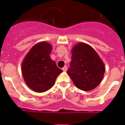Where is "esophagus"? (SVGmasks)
<instances>
[{"instance_id": "34e87169", "label": "esophagus", "mask_w": 125, "mask_h": 125, "mask_svg": "<svg viewBox=\"0 0 125 125\" xmlns=\"http://www.w3.org/2000/svg\"><path fill=\"white\" fill-rule=\"evenodd\" d=\"M62 70L63 72H66V71H67V70H68V67H67L66 65H65V66H64V67L62 68Z\"/></svg>"}]
</instances>
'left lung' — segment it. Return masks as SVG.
<instances>
[{"label": "left lung", "mask_w": 125, "mask_h": 125, "mask_svg": "<svg viewBox=\"0 0 125 125\" xmlns=\"http://www.w3.org/2000/svg\"><path fill=\"white\" fill-rule=\"evenodd\" d=\"M70 65L67 73L79 89L90 91L102 82L105 72L104 64L89 45L78 43L73 47Z\"/></svg>", "instance_id": "8db88e82"}]
</instances>
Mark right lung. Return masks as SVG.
Returning a JSON list of instances; mask_svg holds the SVG:
<instances>
[{
  "instance_id": "right-lung-1",
  "label": "right lung",
  "mask_w": 125,
  "mask_h": 125,
  "mask_svg": "<svg viewBox=\"0 0 125 125\" xmlns=\"http://www.w3.org/2000/svg\"><path fill=\"white\" fill-rule=\"evenodd\" d=\"M50 43L45 41L35 44L24 58L21 71L26 84L32 90L43 92L54 85L57 77L63 71L57 68L49 54Z\"/></svg>"
}]
</instances>
